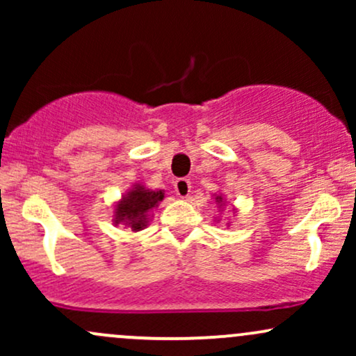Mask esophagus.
Listing matches in <instances>:
<instances>
[{"label":"esophagus","mask_w":356,"mask_h":356,"mask_svg":"<svg viewBox=\"0 0 356 356\" xmlns=\"http://www.w3.org/2000/svg\"><path fill=\"white\" fill-rule=\"evenodd\" d=\"M174 189L177 192L179 197H187V195L191 194V181L189 179H177V181L174 182Z\"/></svg>","instance_id":"obj_1"}]
</instances>
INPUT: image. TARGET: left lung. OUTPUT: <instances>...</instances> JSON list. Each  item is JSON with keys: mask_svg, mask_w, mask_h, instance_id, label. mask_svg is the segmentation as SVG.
<instances>
[{"mask_svg": "<svg viewBox=\"0 0 356 356\" xmlns=\"http://www.w3.org/2000/svg\"><path fill=\"white\" fill-rule=\"evenodd\" d=\"M216 195V204H218V207H219V209L220 211H222V207L224 206H226V199H224V195L222 194H214ZM232 211H234V209H232ZM227 224H229V222H227Z\"/></svg>", "mask_w": 356, "mask_h": 356, "instance_id": "left-lung-1", "label": "left lung"}]
</instances>
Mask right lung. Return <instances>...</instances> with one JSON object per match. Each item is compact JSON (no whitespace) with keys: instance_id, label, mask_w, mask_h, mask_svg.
Masks as SVG:
<instances>
[{"instance_id":"1","label":"right lung","mask_w":356,"mask_h":356,"mask_svg":"<svg viewBox=\"0 0 356 356\" xmlns=\"http://www.w3.org/2000/svg\"><path fill=\"white\" fill-rule=\"evenodd\" d=\"M164 199V191H150L142 184H134L122 195L113 209V224H124L134 232L142 231L152 218V211Z\"/></svg>"}]
</instances>
